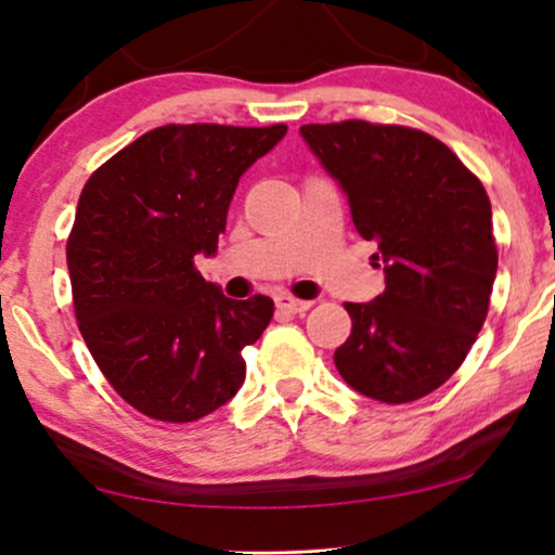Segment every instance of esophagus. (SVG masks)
I'll return each mask as SVG.
<instances>
[{
    "label": "esophagus",
    "instance_id": "1",
    "mask_svg": "<svg viewBox=\"0 0 555 555\" xmlns=\"http://www.w3.org/2000/svg\"><path fill=\"white\" fill-rule=\"evenodd\" d=\"M275 306L280 308V310H285V313H306V310H310V306H313V302L310 300H298V298H293V295H278L275 298Z\"/></svg>",
    "mask_w": 555,
    "mask_h": 555
}]
</instances>
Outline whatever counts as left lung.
Listing matches in <instances>:
<instances>
[{
	"instance_id": "8db88e82",
	"label": "left lung",
	"mask_w": 555,
	"mask_h": 555,
	"mask_svg": "<svg viewBox=\"0 0 555 555\" xmlns=\"http://www.w3.org/2000/svg\"><path fill=\"white\" fill-rule=\"evenodd\" d=\"M302 141L348 196L356 230L378 245L386 291L346 302L351 336L333 353L363 397L406 404L462 366L498 272L485 186L442 141L366 120L300 126Z\"/></svg>"
}]
</instances>
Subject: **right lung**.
Listing matches in <instances>:
<instances>
[{
	"label": "right lung",
	"mask_w": 555,
	"mask_h": 555,
	"mask_svg": "<svg viewBox=\"0 0 555 555\" xmlns=\"http://www.w3.org/2000/svg\"><path fill=\"white\" fill-rule=\"evenodd\" d=\"M287 126H162L82 186L67 270L80 333L108 384L158 422L202 420L245 382L242 348L268 328V295L232 300L194 268L217 253L240 177Z\"/></svg>",
	"instance_id": "right-lung-1"
}]
</instances>
